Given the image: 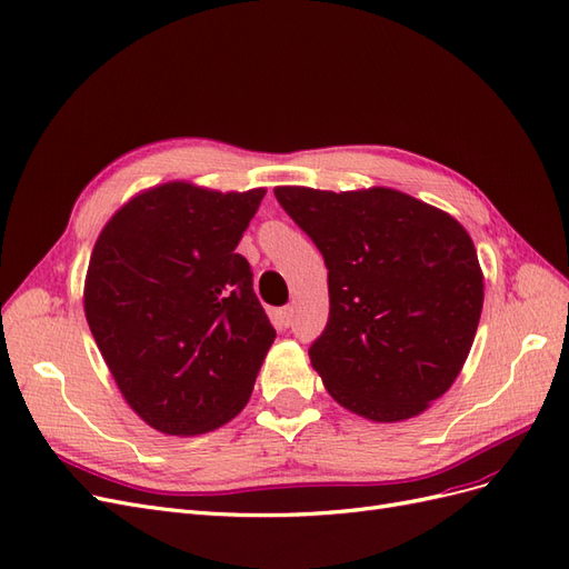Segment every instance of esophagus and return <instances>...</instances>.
Here are the masks:
<instances>
[{
    "label": "esophagus",
    "instance_id": "esophagus-1",
    "mask_svg": "<svg viewBox=\"0 0 569 569\" xmlns=\"http://www.w3.org/2000/svg\"><path fill=\"white\" fill-rule=\"evenodd\" d=\"M278 318H280V325H282V327H289V325H291V318H295V308H291V306L280 308Z\"/></svg>",
    "mask_w": 569,
    "mask_h": 569
}]
</instances>
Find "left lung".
<instances>
[{"instance_id": "left-lung-1", "label": "left lung", "mask_w": 569, "mask_h": 569, "mask_svg": "<svg viewBox=\"0 0 569 569\" xmlns=\"http://www.w3.org/2000/svg\"><path fill=\"white\" fill-rule=\"evenodd\" d=\"M327 266L330 318L308 349L332 399L372 422L420 416L451 389L485 303L470 234L399 189L274 187Z\"/></svg>"}]
</instances>
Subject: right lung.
Returning <instances> with one entry per match:
<instances>
[{
  "label": "right lung",
  "mask_w": 569,
  "mask_h": 569,
  "mask_svg": "<svg viewBox=\"0 0 569 569\" xmlns=\"http://www.w3.org/2000/svg\"><path fill=\"white\" fill-rule=\"evenodd\" d=\"M263 197L163 182L97 237L84 318L128 406L163 435H203L242 412L274 341L234 253Z\"/></svg>",
  "instance_id": "1"
}]
</instances>
